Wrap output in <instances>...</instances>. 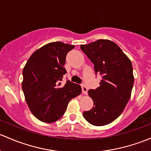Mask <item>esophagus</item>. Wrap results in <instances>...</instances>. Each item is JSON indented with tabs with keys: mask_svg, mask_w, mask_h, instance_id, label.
I'll use <instances>...</instances> for the list:
<instances>
[{
	"mask_svg": "<svg viewBox=\"0 0 151 151\" xmlns=\"http://www.w3.org/2000/svg\"><path fill=\"white\" fill-rule=\"evenodd\" d=\"M81 87H82V90L83 94L86 95L87 93H88V87H87L86 85H85V84H82V85H81Z\"/></svg>",
	"mask_w": 151,
	"mask_h": 151,
	"instance_id": "1",
	"label": "esophagus"
}]
</instances>
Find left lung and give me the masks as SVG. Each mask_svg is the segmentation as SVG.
I'll list each match as a JSON object with an SVG mask.
<instances>
[{"mask_svg": "<svg viewBox=\"0 0 151 151\" xmlns=\"http://www.w3.org/2000/svg\"><path fill=\"white\" fill-rule=\"evenodd\" d=\"M80 48L94 64L96 74L102 76L100 86L88 90L94 104L83 116L94 126L109 124L121 115L131 96L134 84L131 61L109 40L81 45Z\"/></svg>", "mask_w": 151, "mask_h": 151, "instance_id": "1", "label": "left lung"}]
</instances>
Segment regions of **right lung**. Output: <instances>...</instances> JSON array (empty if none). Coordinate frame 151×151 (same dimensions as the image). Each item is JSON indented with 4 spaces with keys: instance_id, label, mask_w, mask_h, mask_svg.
I'll list each match as a JSON object with an SVG mask.
<instances>
[{
    "instance_id": "obj_1",
    "label": "right lung",
    "mask_w": 151,
    "mask_h": 151,
    "mask_svg": "<svg viewBox=\"0 0 151 151\" xmlns=\"http://www.w3.org/2000/svg\"><path fill=\"white\" fill-rule=\"evenodd\" d=\"M74 47L62 42L46 44L33 53L24 67L25 101L40 121L52 123L59 119L69 101L82 92L80 85L69 80L63 87L60 83L66 73V54Z\"/></svg>"
}]
</instances>
